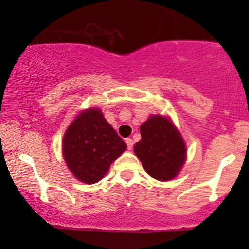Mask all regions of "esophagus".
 Wrapping results in <instances>:
<instances>
[{
    "label": "esophagus",
    "mask_w": 249,
    "mask_h": 249,
    "mask_svg": "<svg viewBox=\"0 0 249 249\" xmlns=\"http://www.w3.org/2000/svg\"><path fill=\"white\" fill-rule=\"evenodd\" d=\"M126 145H127V149L131 150L132 147H134V141L132 139H126Z\"/></svg>",
    "instance_id": "esophagus-1"
}]
</instances>
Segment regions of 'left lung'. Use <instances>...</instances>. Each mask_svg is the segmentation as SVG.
I'll return each mask as SVG.
<instances>
[{
  "instance_id": "8db88e82",
  "label": "left lung",
  "mask_w": 249,
  "mask_h": 249,
  "mask_svg": "<svg viewBox=\"0 0 249 249\" xmlns=\"http://www.w3.org/2000/svg\"><path fill=\"white\" fill-rule=\"evenodd\" d=\"M141 140L134 152L145 172L158 180H171L183 167L185 143L169 118L152 115L140 127Z\"/></svg>"
}]
</instances>
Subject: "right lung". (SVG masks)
Masks as SVG:
<instances>
[{"mask_svg": "<svg viewBox=\"0 0 249 249\" xmlns=\"http://www.w3.org/2000/svg\"><path fill=\"white\" fill-rule=\"evenodd\" d=\"M126 149L124 142L99 108L83 110L67 127L62 153L70 171L80 182L94 184L108 172Z\"/></svg>", "mask_w": 249, "mask_h": 249, "instance_id": "1", "label": "right lung"}]
</instances>
